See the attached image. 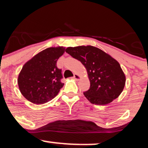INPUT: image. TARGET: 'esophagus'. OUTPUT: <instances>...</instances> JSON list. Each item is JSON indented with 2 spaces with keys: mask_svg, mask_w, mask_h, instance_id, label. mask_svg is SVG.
<instances>
[{
  "mask_svg": "<svg viewBox=\"0 0 148 148\" xmlns=\"http://www.w3.org/2000/svg\"><path fill=\"white\" fill-rule=\"evenodd\" d=\"M73 78H74V79H75V80H78L79 79H80V76H79L78 74H74Z\"/></svg>",
  "mask_w": 148,
  "mask_h": 148,
  "instance_id": "obj_1",
  "label": "esophagus"
}]
</instances>
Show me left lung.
<instances>
[{
    "label": "left lung",
    "instance_id": "left-lung-1",
    "mask_svg": "<svg viewBox=\"0 0 148 148\" xmlns=\"http://www.w3.org/2000/svg\"><path fill=\"white\" fill-rule=\"evenodd\" d=\"M66 52L86 68L90 82L84 95L92 104L105 105L117 98L125 84L120 64L111 56L96 47H69Z\"/></svg>",
    "mask_w": 148,
    "mask_h": 148
}]
</instances>
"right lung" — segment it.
Returning <instances> with one entry per match:
<instances>
[{"mask_svg":"<svg viewBox=\"0 0 148 148\" xmlns=\"http://www.w3.org/2000/svg\"><path fill=\"white\" fill-rule=\"evenodd\" d=\"M64 47H49L25 64L18 77V85L23 97L37 105L44 104L56 97L64 86L62 70L57 61L63 55Z\"/></svg>","mask_w":148,"mask_h":148,"instance_id":"1","label":"right lung"}]
</instances>
